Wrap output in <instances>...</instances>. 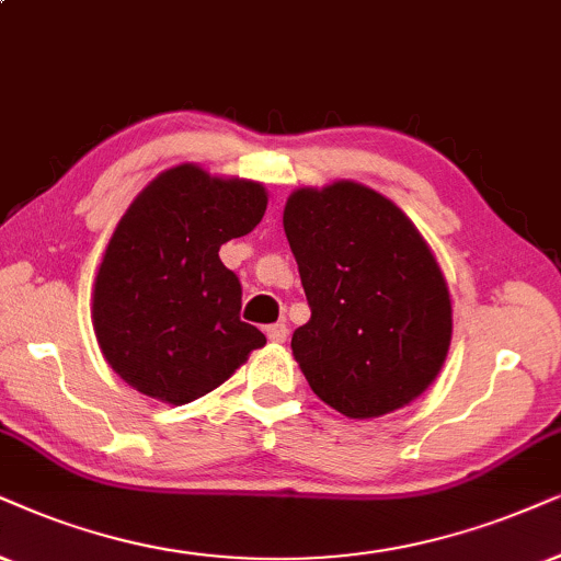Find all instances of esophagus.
<instances>
[{
    "instance_id": "esophagus-1",
    "label": "esophagus",
    "mask_w": 561,
    "mask_h": 561,
    "mask_svg": "<svg viewBox=\"0 0 561 561\" xmlns=\"http://www.w3.org/2000/svg\"><path fill=\"white\" fill-rule=\"evenodd\" d=\"M287 331H289L287 323H272V325H268V329H266V336L272 339V342H285Z\"/></svg>"
}]
</instances>
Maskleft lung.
Returning <instances> with one entry per match:
<instances>
[{
    "instance_id": "1",
    "label": "left lung",
    "mask_w": 561,
    "mask_h": 561,
    "mask_svg": "<svg viewBox=\"0 0 561 561\" xmlns=\"http://www.w3.org/2000/svg\"><path fill=\"white\" fill-rule=\"evenodd\" d=\"M293 248L310 321L293 354L318 399L350 420L414 401L450 346L445 276L409 217L352 181L287 198Z\"/></svg>"
}]
</instances>
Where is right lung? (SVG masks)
Listing matches in <instances>:
<instances>
[{
  "instance_id": "obj_1",
  "label": "right lung",
  "mask_w": 561,
  "mask_h": 561,
  "mask_svg": "<svg viewBox=\"0 0 561 561\" xmlns=\"http://www.w3.org/2000/svg\"><path fill=\"white\" fill-rule=\"evenodd\" d=\"M266 211L253 181L196 165L160 173L118 222L95 279L92 318L108 365L139 393L188 403L225 382L266 344L240 321L243 287L219 245Z\"/></svg>"
}]
</instances>
